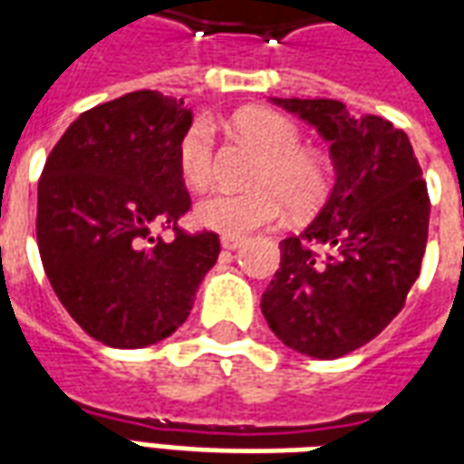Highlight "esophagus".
Returning <instances> with one entry per match:
<instances>
[{"label":"esophagus","instance_id":"34e87169","mask_svg":"<svg viewBox=\"0 0 464 464\" xmlns=\"http://www.w3.org/2000/svg\"><path fill=\"white\" fill-rule=\"evenodd\" d=\"M221 246L226 251H236V248H241L243 246V238H238V236H223Z\"/></svg>","mask_w":464,"mask_h":464}]
</instances>
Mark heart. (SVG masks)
<instances>
[{
  "label": "heart",
  "mask_w": 464,
  "mask_h": 464,
  "mask_svg": "<svg viewBox=\"0 0 464 464\" xmlns=\"http://www.w3.org/2000/svg\"><path fill=\"white\" fill-rule=\"evenodd\" d=\"M233 131L261 151L248 191H211L196 203L193 216L208 231L246 236L271 226L285 206L295 216L315 211L328 196V163L301 146V131L288 116L271 109H248L233 116ZM179 173L191 188H203L213 176V129L208 121H193L183 131L179 149Z\"/></svg>",
  "instance_id": "1"
}]
</instances>
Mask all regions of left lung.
Here are the masks:
<instances>
[{"label": "left lung", "instance_id": "1", "mask_svg": "<svg viewBox=\"0 0 464 464\" xmlns=\"http://www.w3.org/2000/svg\"><path fill=\"white\" fill-rule=\"evenodd\" d=\"M331 143L335 183L321 213L281 241V268L261 298L278 341L333 360L370 343L418 281L430 223L408 133L380 116H350L335 99H271Z\"/></svg>", "mask_w": 464, "mask_h": 464}]
</instances>
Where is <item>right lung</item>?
Instances as JSON below:
<instances>
[{"mask_svg":"<svg viewBox=\"0 0 464 464\" xmlns=\"http://www.w3.org/2000/svg\"><path fill=\"white\" fill-rule=\"evenodd\" d=\"M191 121L183 99L131 92L72 121L44 163L36 243L46 278L109 348L169 338L221 253L216 233L176 226L191 208L176 159ZM159 225L177 231L171 244L152 236Z\"/></svg>","mask_w":464,"mask_h":464,"instance_id":"1","label":"right lung"}]
</instances>
